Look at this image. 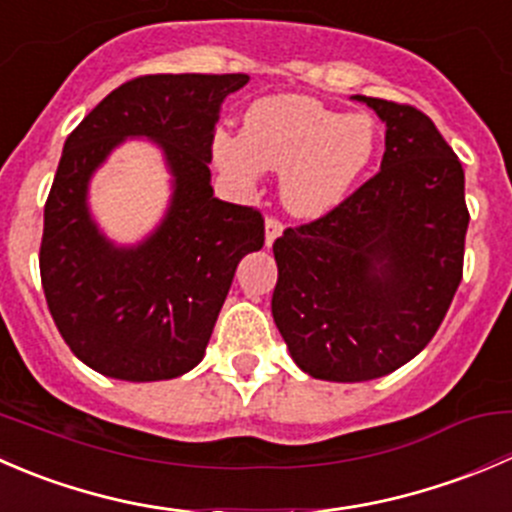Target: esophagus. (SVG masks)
Returning <instances> with one entry per match:
<instances>
[{"instance_id": "34e87169", "label": "esophagus", "mask_w": 512, "mask_h": 512, "mask_svg": "<svg viewBox=\"0 0 512 512\" xmlns=\"http://www.w3.org/2000/svg\"><path fill=\"white\" fill-rule=\"evenodd\" d=\"M282 230H285V227H282L280 220L267 218V223H265V245L267 247L275 245V240L282 235Z\"/></svg>"}]
</instances>
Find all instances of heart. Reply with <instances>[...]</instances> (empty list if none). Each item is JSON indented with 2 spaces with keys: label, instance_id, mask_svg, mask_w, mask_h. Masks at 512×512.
Wrapping results in <instances>:
<instances>
[{
  "label": "heart",
  "instance_id": "heart-1",
  "mask_svg": "<svg viewBox=\"0 0 512 512\" xmlns=\"http://www.w3.org/2000/svg\"><path fill=\"white\" fill-rule=\"evenodd\" d=\"M379 151V131L366 113H339L309 96H270L245 113L242 136L218 131L213 160L240 190L267 170H282V203L292 215L317 220L354 193Z\"/></svg>",
  "mask_w": 512,
  "mask_h": 512
}]
</instances>
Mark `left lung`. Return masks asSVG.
<instances>
[{
	"mask_svg": "<svg viewBox=\"0 0 512 512\" xmlns=\"http://www.w3.org/2000/svg\"><path fill=\"white\" fill-rule=\"evenodd\" d=\"M386 126L381 170L337 210L277 237L272 317L322 381L391 374L431 342L463 277L466 175L414 106L352 96Z\"/></svg>",
	"mask_w": 512,
	"mask_h": 512,
	"instance_id": "left-lung-1",
	"label": "left lung"
}]
</instances>
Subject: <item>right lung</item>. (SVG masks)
<instances>
[{
	"instance_id": "obj_1",
	"label": "right lung",
	"mask_w": 512,
	"mask_h": 512,
	"mask_svg": "<svg viewBox=\"0 0 512 512\" xmlns=\"http://www.w3.org/2000/svg\"><path fill=\"white\" fill-rule=\"evenodd\" d=\"M247 74H156L118 86L71 131L44 208L39 270L71 352L103 376L165 381L205 356L237 265L265 245L262 215L210 185L220 106ZM128 137H146L171 175L161 223L136 246L97 227L90 178Z\"/></svg>"
}]
</instances>
